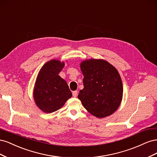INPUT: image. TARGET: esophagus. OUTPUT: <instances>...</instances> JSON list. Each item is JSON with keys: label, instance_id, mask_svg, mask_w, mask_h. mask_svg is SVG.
Here are the masks:
<instances>
[{"label": "esophagus", "instance_id": "esophagus-1", "mask_svg": "<svg viewBox=\"0 0 157 157\" xmlns=\"http://www.w3.org/2000/svg\"><path fill=\"white\" fill-rule=\"evenodd\" d=\"M77 94H78L77 91H74V92H73V96L74 98L77 97Z\"/></svg>", "mask_w": 157, "mask_h": 157}]
</instances>
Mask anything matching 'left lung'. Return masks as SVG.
<instances>
[{"label":"left lung","mask_w":157,"mask_h":157,"mask_svg":"<svg viewBox=\"0 0 157 157\" xmlns=\"http://www.w3.org/2000/svg\"><path fill=\"white\" fill-rule=\"evenodd\" d=\"M84 88L78 98L92 115L103 118L112 115L120 106L123 88L117 69L103 59H90L80 63Z\"/></svg>","instance_id":"left-lung-1"}]
</instances>
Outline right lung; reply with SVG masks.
Returning a JSON list of instances; mask_svg holds the SVG:
<instances>
[{"mask_svg": "<svg viewBox=\"0 0 157 157\" xmlns=\"http://www.w3.org/2000/svg\"><path fill=\"white\" fill-rule=\"evenodd\" d=\"M65 63L52 59L40 69L35 84L33 98L37 107L46 113H51L62 107L72 97L65 80L59 76Z\"/></svg>", "mask_w": 157, "mask_h": 157, "instance_id": "right-lung-1", "label": "right lung"}]
</instances>
